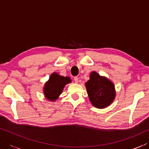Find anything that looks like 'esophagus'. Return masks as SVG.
I'll return each instance as SVG.
<instances>
[{"instance_id": "1", "label": "esophagus", "mask_w": 149, "mask_h": 149, "mask_svg": "<svg viewBox=\"0 0 149 149\" xmlns=\"http://www.w3.org/2000/svg\"><path fill=\"white\" fill-rule=\"evenodd\" d=\"M78 79H79V78H78L77 77H75L74 78V80L75 84H77V83H78Z\"/></svg>"}]
</instances>
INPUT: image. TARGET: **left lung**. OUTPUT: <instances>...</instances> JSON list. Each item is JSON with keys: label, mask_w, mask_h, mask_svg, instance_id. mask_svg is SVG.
<instances>
[{"label": "left lung", "mask_w": 149, "mask_h": 149, "mask_svg": "<svg viewBox=\"0 0 149 149\" xmlns=\"http://www.w3.org/2000/svg\"><path fill=\"white\" fill-rule=\"evenodd\" d=\"M85 87L90 101L96 108L107 107L115 99L114 84L96 72L91 73L90 79L85 83Z\"/></svg>", "instance_id": "obj_1"}]
</instances>
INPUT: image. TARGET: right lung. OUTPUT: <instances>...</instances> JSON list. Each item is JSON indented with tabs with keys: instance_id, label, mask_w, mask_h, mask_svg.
<instances>
[{
	"instance_id": "add662e5",
	"label": "right lung",
	"mask_w": 149,
	"mask_h": 149,
	"mask_svg": "<svg viewBox=\"0 0 149 149\" xmlns=\"http://www.w3.org/2000/svg\"><path fill=\"white\" fill-rule=\"evenodd\" d=\"M70 82L71 79L69 77L62 76L57 73L52 74L43 88L45 97L50 101H55L62 93L65 85Z\"/></svg>"
}]
</instances>
